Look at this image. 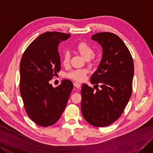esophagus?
<instances>
[{
    "label": "esophagus",
    "instance_id": "1",
    "mask_svg": "<svg viewBox=\"0 0 153 153\" xmlns=\"http://www.w3.org/2000/svg\"><path fill=\"white\" fill-rule=\"evenodd\" d=\"M74 86L77 88H79L81 87V85H79V84L77 82H74Z\"/></svg>",
    "mask_w": 153,
    "mask_h": 153
}]
</instances>
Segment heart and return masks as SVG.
<instances>
[{"label":"heart","instance_id":"heart-1","mask_svg":"<svg viewBox=\"0 0 153 153\" xmlns=\"http://www.w3.org/2000/svg\"><path fill=\"white\" fill-rule=\"evenodd\" d=\"M76 51L79 53L85 60L88 62H91L93 58V55L94 53V50L93 48L86 42H80L76 46ZM70 62V54L65 52L63 54L62 58V63L64 66L68 65ZM88 70L87 68H79V69L72 70L67 74V77L71 79L76 81H82L85 79Z\"/></svg>","mask_w":153,"mask_h":153}]
</instances>
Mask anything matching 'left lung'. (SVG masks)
I'll use <instances>...</instances> for the list:
<instances>
[{
	"label": "left lung",
	"instance_id": "1",
	"mask_svg": "<svg viewBox=\"0 0 153 153\" xmlns=\"http://www.w3.org/2000/svg\"><path fill=\"white\" fill-rule=\"evenodd\" d=\"M91 39L101 45L102 57L90 78L96 91L86 84L82 85L81 112L90 125L107 126L121 116L130 100L134 61L125 44L116 34L97 33Z\"/></svg>",
	"mask_w": 153,
	"mask_h": 153
}]
</instances>
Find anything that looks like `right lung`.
<instances>
[{
	"mask_svg": "<svg viewBox=\"0 0 153 153\" xmlns=\"http://www.w3.org/2000/svg\"><path fill=\"white\" fill-rule=\"evenodd\" d=\"M71 34L43 33L25 51L21 59L19 91L28 117L37 125L46 127L60 119L73 88L64 79L53 88L49 82L60 71L58 46Z\"/></svg>",
	"mask_w": 153,
	"mask_h": 153,
	"instance_id": "obj_1",
	"label": "right lung"
}]
</instances>
